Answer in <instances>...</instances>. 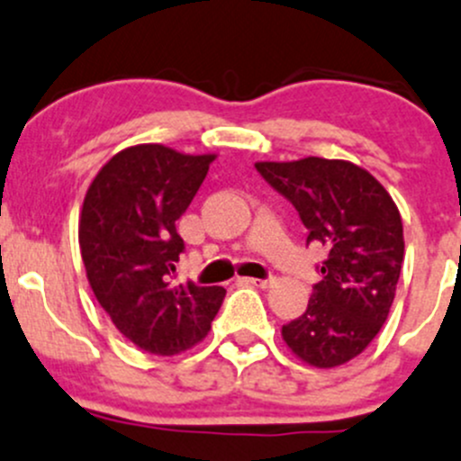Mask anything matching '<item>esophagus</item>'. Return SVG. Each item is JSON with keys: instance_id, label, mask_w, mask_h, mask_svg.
<instances>
[{"instance_id": "1", "label": "esophagus", "mask_w": 461, "mask_h": 461, "mask_svg": "<svg viewBox=\"0 0 461 461\" xmlns=\"http://www.w3.org/2000/svg\"><path fill=\"white\" fill-rule=\"evenodd\" d=\"M247 285H254V287H269L274 283V276H267V278H245Z\"/></svg>"}]
</instances>
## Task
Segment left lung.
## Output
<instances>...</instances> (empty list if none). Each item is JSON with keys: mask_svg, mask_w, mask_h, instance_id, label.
Wrapping results in <instances>:
<instances>
[{"mask_svg": "<svg viewBox=\"0 0 461 461\" xmlns=\"http://www.w3.org/2000/svg\"><path fill=\"white\" fill-rule=\"evenodd\" d=\"M307 227V245L327 247L307 312L283 324L300 360L331 369L360 356L393 304L404 236L389 192L366 169L336 158L256 163Z\"/></svg>", "mask_w": 461, "mask_h": 461, "instance_id": "obj_1", "label": "left lung"}]
</instances>
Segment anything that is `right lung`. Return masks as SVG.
<instances>
[{"label": "right lung", "instance_id": "add662e5", "mask_svg": "<svg viewBox=\"0 0 461 461\" xmlns=\"http://www.w3.org/2000/svg\"><path fill=\"white\" fill-rule=\"evenodd\" d=\"M214 154L190 157L145 143L110 158L86 194L79 247L86 274L114 327L139 348L176 356L207 336L225 289L176 285L185 243L176 221Z\"/></svg>", "mask_w": 461, "mask_h": 461}]
</instances>
